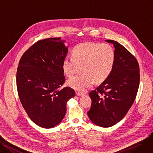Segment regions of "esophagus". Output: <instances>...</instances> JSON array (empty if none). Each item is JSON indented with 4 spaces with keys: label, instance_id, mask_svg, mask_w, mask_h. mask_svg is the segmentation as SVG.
Instances as JSON below:
<instances>
[{
    "label": "esophagus",
    "instance_id": "esophagus-1",
    "mask_svg": "<svg viewBox=\"0 0 153 153\" xmlns=\"http://www.w3.org/2000/svg\"><path fill=\"white\" fill-rule=\"evenodd\" d=\"M76 96H83V94L81 92H76Z\"/></svg>",
    "mask_w": 153,
    "mask_h": 153
}]
</instances>
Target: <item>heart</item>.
I'll list each match as a JSON object with an SVG mask.
<instances>
[{"label": "heart", "instance_id": "heart-1", "mask_svg": "<svg viewBox=\"0 0 153 153\" xmlns=\"http://www.w3.org/2000/svg\"><path fill=\"white\" fill-rule=\"evenodd\" d=\"M115 61V50L107 43L79 44L72 51V57H67L62 69L68 77L80 70L82 74L69 79L67 84L75 90L83 92L94 82L101 83L111 75Z\"/></svg>", "mask_w": 153, "mask_h": 153}]
</instances>
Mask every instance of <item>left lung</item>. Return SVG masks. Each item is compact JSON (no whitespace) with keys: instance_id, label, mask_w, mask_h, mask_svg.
Wrapping results in <instances>:
<instances>
[{"instance_id":"left-lung-1","label":"left lung","mask_w":153,"mask_h":153,"mask_svg":"<svg viewBox=\"0 0 153 153\" xmlns=\"http://www.w3.org/2000/svg\"><path fill=\"white\" fill-rule=\"evenodd\" d=\"M115 61L111 75L96 89L89 93L92 103L88 115L94 124L109 127L118 123L130 109L140 84L138 62L132 53L114 40Z\"/></svg>"}]
</instances>
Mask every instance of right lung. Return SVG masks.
<instances>
[{"mask_svg": "<svg viewBox=\"0 0 153 153\" xmlns=\"http://www.w3.org/2000/svg\"><path fill=\"white\" fill-rule=\"evenodd\" d=\"M60 38L39 40L22 56L16 71L20 102L30 119L45 128L55 127L64 119L67 101L75 96L66 86L62 62L68 48Z\"/></svg>", "mask_w": 153, "mask_h": 153, "instance_id": "1", "label": "right lung"}]
</instances>
